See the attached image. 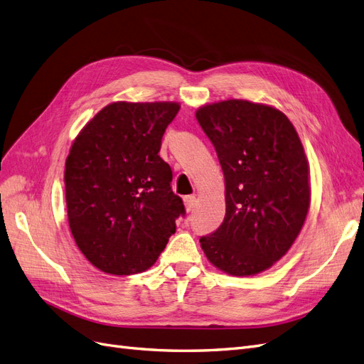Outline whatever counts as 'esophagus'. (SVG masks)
Listing matches in <instances>:
<instances>
[{"label": "esophagus", "mask_w": 364, "mask_h": 364, "mask_svg": "<svg viewBox=\"0 0 364 364\" xmlns=\"http://www.w3.org/2000/svg\"><path fill=\"white\" fill-rule=\"evenodd\" d=\"M183 203H185V209L186 213H191L194 206H196V197L194 196H185L183 197Z\"/></svg>", "instance_id": "34e87169"}]
</instances>
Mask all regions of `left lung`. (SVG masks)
<instances>
[{"instance_id":"left-lung-1","label":"left lung","mask_w":364,"mask_h":364,"mask_svg":"<svg viewBox=\"0 0 364 364\" xmlns=\"http://www.w3.org/2000/svg\"><path fill=\"white\" fill-rule=\"evenodd\" d=\"M225 174L226 214L200 238L209 262L234 277L270 269L294 243L310 208V168L296 129L278 109L225 100L197 109Z\"/></svg>"}]
</instances>
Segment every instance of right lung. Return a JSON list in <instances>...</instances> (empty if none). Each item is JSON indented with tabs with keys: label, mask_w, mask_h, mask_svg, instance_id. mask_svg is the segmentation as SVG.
I'll return each instance as SVG.
<instances>
[{
	"label": "right lung",
	"mask_w": 364,
	"mask_h": 364,
	"mask_svg": "<svg viewBox=\"0 0 364 364\" xmlns=\"http://www.w3.org/2000/svg\"><path fill=\"white\" fill-rule=\"evenodd\" d=\"M179 103L107 105L74 139L65 197L75 245L109 274L150 269L185 215L173 173L158 153Z\"/></svg>",
	"instance_id": "right-lung-1"
}]
</instances>
